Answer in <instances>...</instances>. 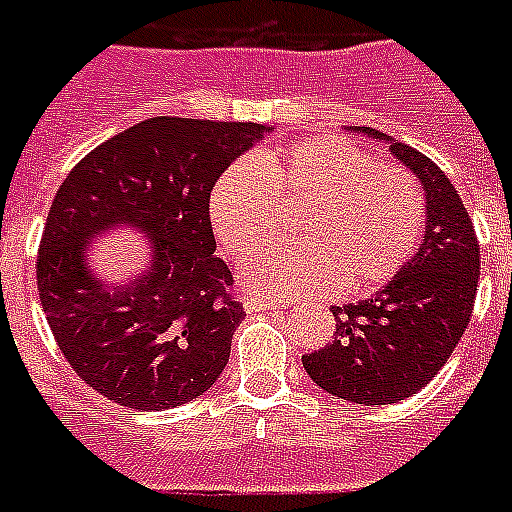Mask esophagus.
I'll return each instance as SVG.
<instances>
[{
    "instance_id": "esophagus-1",
    "label": "esophagus",
    "mask_w": 512,
    "mask_h": 512,
    "mask_svg": "<svg viewBox=\"0 0 512 512\" xmlns=\"http://www.w3.org/2000/svg\"><path fill=\"white\" fill-rule=\"evenodd\" d=\"M247 312H265V309H286L289 304L276 302V299H247Z\"/></svg>"
}]
</instances>
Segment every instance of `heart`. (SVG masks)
Masks as SVG:
<instances>
[{
    "instance_id": "heart-1",
    "label": "heart",
    "mask_w": 512,
    "mask_h": 512,
    "mask_svg": "<svg viewBox=\"0 0 512 512\" xmlns=\"http://www.w3.org/2000/svg\"><path fill=\"white\" fill-rule=\"evenodd\" d=\"M294 218V244H270L244 268L249 291L320 296L343 283L372 291L409 263L424 226V195L401 163L375 158L341 135H315L218 176L210 218L218 244L247 257L276 234L281 208Z\"/></svg>"
}]
</instances>
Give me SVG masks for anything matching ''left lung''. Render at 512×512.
Returning a JSON list of instances; mask_svg holds the SVG:
<instances>
[{
	"label": "left lung",
	"mask_w": 512,
	"mask_h": 512,
	"mask_svg": "<svg viewBox=\"0 0 512 512\" xmlns=\"http://www.w3.org/2000/svg\"><path fill=\"white\" fill-rule=\"evenodd\" d=\"M364 132L385 140L377 130ZM390 150L427 195L422 247L372 299L333 309V341L302 356L325 393L364 406L403 401L445 367L471 320L479 283V242L458 190L411 145L390 140Z\"/></svg>",
	"instance_id": "1"
}]
</instances>
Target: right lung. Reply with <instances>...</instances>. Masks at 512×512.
I'll use <instances>...</instances> for the list:
<instances>
[{
    "instance_id": "add662e5",
    "label": "right lung",
    "mask_w": 512,
    "mask_h": 512,
    "mask_svg": "<svg viewBox=\"0 0 512 512\" xmlns=\"http://www.w3.org/2000/svg\"><path fill=\"white\" fill-rule=\"evenodd\" d=\"M255 122L153 117L90 150L46 216L36 281L77 377L137 411L174 409L218 380L244 320L216 257L210 192L257 137ZM119 222L149 234L154 263L127 287L96 282L87 239Z\"/></svg>"
}]
</instances>
